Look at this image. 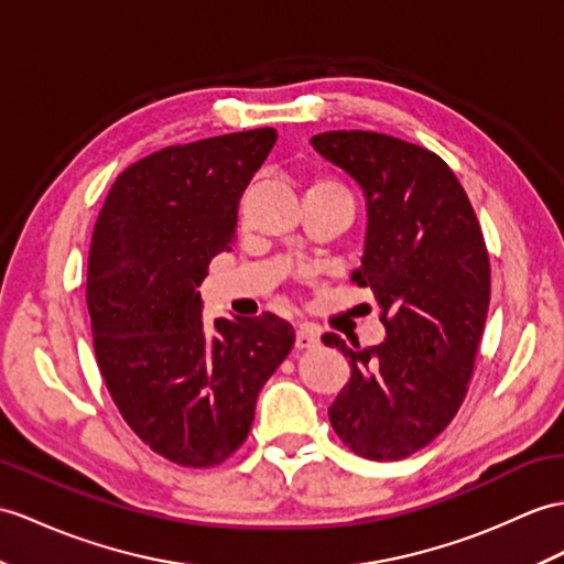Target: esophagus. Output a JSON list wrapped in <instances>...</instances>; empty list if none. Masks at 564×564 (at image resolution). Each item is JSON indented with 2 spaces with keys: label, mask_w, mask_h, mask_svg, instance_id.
<instances>
[{
  "label": "esophagus",
  "mask_w": 564,
  "mask_h": 564,
  "mask_svg": "<svg viewBox=\"0 0 564 564\" xmlns=\"http://www.w3.org/2000/svg\"><path fill=\"white\" fill-rule=\"evenodd\" d=\"M319 344V336L314 329H310V326H300L297 334H295V348L305 350V348H314Z\"/></svg>",
  "instance_id": "34e87169"
}]
</instances>
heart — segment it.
Here are the masks:
<instances>
[{"instance_id": "heart-1", "label": "heart", "mask_w": 564, "mask_h": 564, "mask_svg": "<svg viewBox=\"0 0 564 564\" xmlns=\"http://www.w3.org/2000/svg\"><path fill=\"white\" fill-rule=\"evenodd\" d=\"M310 189H338V192H346L341 185H338L336 180H332V177H319V180H314L312 185H310Z\"/></svg>"}]
</instances>
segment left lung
Instances as JSON below:
<instances>
[{"mask_svg": "<svg viewBox=\"0 0 564 564\" xmlns=\"http://www.w3.org/2000/svg\"><path fill=\"white\" fill-rule=\"evenodd\" d=\"M368 199L362 264L387 341L370 348L324 334L350 360L329 409L336 435L372 462H399L452 423L474 377L490 305V257L452 167L417 143L362 129L312 137Z\"/></svg>", "mask_w": 564, "mask_h": 564, "instance_id": "left-lung-1", "label": "left lung"}]
</instances>
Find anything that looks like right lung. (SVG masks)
<instances>
[{
	"instance_id": "1",
	"label": "right lung",
	"mask_w": 564,
	"mask_h": 564,
	"mask_svg": "<svg viewBox=\"0 0 564 564\" xmlns=\"http://www.w3.org/2000/svg\"><path fill=\"white\" fill-rule=\"evenodd\" d=\"M273 143L264 127L147 155L117 175L90 238L86 303L105 387L147 447L187 468L240 449L295 344L271 312L206 329L196 291L208 261L232 250L240 196Z\"/></svg>"
}]
</instances>
